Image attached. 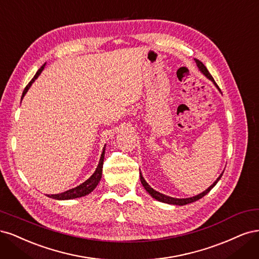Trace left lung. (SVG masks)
<instances>
[{"label":"left lung","instance_id":"1","mask_svg":"<svg viewBox=\"0 0 259 259\" xmlns=\"http://www.w3.org/2000/svg\"><path fill=\"white\" fill-rule=\"evenodd\" d=\"M196 63H197V66L199 68V70L201 71L205 76L208 78V79H211L214 84H215V86L218 87L219 89H220V87L218 86V84H216L215 82V80H214V78L212 77V75L210 74V72L207 71V69L205 68L204 66V64L201 62V61H199V60H197L196 59ZM220 91H221V89H220ZM224 173V172H223ZM223 173L220 175L219 177V179L216 180L214 183H213V185H211L210 187H208L206 190H204L203 193H201V194H199L198 196H195V197H191V198H186V199H178V198H172V197H168V196H165V195H162V194H160V193H158V191H156V190H154L151 186H149L147 183H146V181L144 180V178L142 177V174H141V172H140V180H141V183H142V185H143V187L146 189V191L147 193L151 195L153 198H155L156 200H158V201H160V202H164V203H169V204H175V205H185V204H188V203H191V202H195V201H197V200H199V199H201L202 197H204L208 191H210L215 185H216V183H218L220 180H221V178H222V175H223Z\"/></svg>","mask_w":259,"mask_h":259}]
</instances>
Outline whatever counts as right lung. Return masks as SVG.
Segmentation results:
<instances>
[{"instance_id": "right-lung-1", "label": "right lung", "mask_w": 259, "mask_h": 259, "mask_svg": "<svg viewBox=\"0 0 259 259\" xmlns=\"http://www.w3.org/2000/svg\"><path fill=\"white\" fill-rule=\"evenodd\" d=\"M44 66H45V64H43V65L40 66V68L38 69V71L36 72V74L34 75V77H33L30 80L29 84L26 86V88H24L23 93H22V98L24 97V95L27 94V91L29 90L30 86L32 85V82L37 78V76L40 74V72L43 71ZM104 151H105V149L103 148L101 158H100V161H99V164L97 166L95 173L91 175V177L86 182H84V183H82V184H80L77 187L64 191V193L57 194V195H48V197L49 198H53V199H57V200H69V199L79 198V197H82V196H86V195L90 194L91 191H93L97 187L98 183L100 182V180H101V178H102V169H103V161H104Z\"/></svg>"}]
</instances>
